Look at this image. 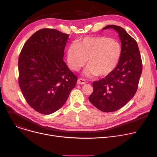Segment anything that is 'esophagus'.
<instances>
[{
	"instance_id": "34e87169",
	"label": "esophagus",
	"mask_w": 157,
	"mask_h": 157,
	"mask_svg": "<svg viewBox=\"0 0 157 157\" xmlns=\"http://www.w3.org/2000/svg\"><path fill=\"white\" fill-rule=\"evenodd\" d=\"M85 83H86V81H85L84 79H82V78L78 79V80L77 81L78 84H84Z\"/></svg>"
}]
</instances>
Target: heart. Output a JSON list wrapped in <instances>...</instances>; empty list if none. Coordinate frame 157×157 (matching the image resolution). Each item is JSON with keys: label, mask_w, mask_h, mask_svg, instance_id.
<instances>
[{"label": "heart", "mask_w": 157, "mask_h": 157, "mask_svg": "<svg viewBox=\"0 0 157 157\" xmlns=\"http://www.w3.org/2000/svg\"><path fill=\"white\" fill-rule=\"evenodd\" d=\"M121 53V46L116 40L106 37H90L71 45L67 59L69 66L74 71H78L87 60L85 74L105 76L117 67Z\"/></svg>", "instance_id": "obj_1"}]
</instances>
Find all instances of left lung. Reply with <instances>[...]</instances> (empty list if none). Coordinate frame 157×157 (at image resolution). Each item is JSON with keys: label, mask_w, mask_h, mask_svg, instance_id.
Wrapping results in <instances>:
<instances>
[{"label": "left lung", "mask_w": 157, "mask_h": 157, "mask_svg": "<svg viewBox=\"0 0 157 157\" xmlns=\"http://www.w3.org/2000/svg\"><path fill=\"white\" fill-rule=\"evenodd\" d=\"M119 34L121 53L119 62L111 73L93 82V92L90 101L103 112L115 111L124 106L135 96L142 72V61L136 41L123 29L108 25Z\"/></svg>", "instance_id": "8db88e82"}]
</instances>
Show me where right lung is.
I'll return each mask as SVG.
<instances>
[{
  "label": "right lung",
  "mask_w": 157,
  "mask_h": 157,
  "mask_svg": "<svg viewBox=\"0 0 157 157\" xmlns=\"http://www.w3.org/2000/svg\"><path fill=\"white\" fill-rule=\"evenodd\" d=\"M69 34L45 28L24 44L18 61L19 85L27 103L49 115L65 103L78 77L63 61Z\"/></svg>",
  "instance_id": "right-lung-1"
}]
</instances>
